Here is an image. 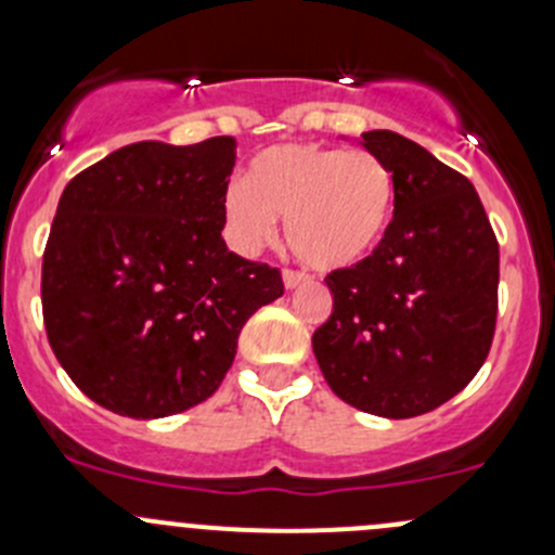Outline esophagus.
Wrapping results in <instances>:
<instances>
[{"label":"esophagus","instance_id":"1","mask_svg":"<svg viewBox=\"0 0 555 555\" xmlns=\"http://www.w3.org/2000/svg\"><path fill=\"white\" fill-rule=\"evenodd\" d=\"M282 279H284V287H287V289H295V287H300V284L309 282V276H306V273L289 271V268L282 273Z\"/></svg>","mask_w":555,"mask_h":555}]
</instances>
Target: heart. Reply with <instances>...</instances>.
Segmentation results:
<instances>
[{
    "label": "heart",
    "mask_w": 555,
    "mask_h": 555,
    "mask_svg": "<svg viewBox=\"0 0 555 555\" xmlns=\"http://www.w3.org/2000/svg\"><path fill=\"white\" fill-rule=\"evenodd\" d=\"M397 206L395 173L365 150L276 144L257 155L244 182L222 195L228 236L257 251L276 233V217L293 255L317 271H344L378 249Z\"/></svg>",
    "instance_id": "1"
}]
</instances>
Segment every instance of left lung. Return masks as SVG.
<instances>
[{
    "label": "left lung",
    "mask_w": 555,
    "mask_h": 555,
    "mask_svg": "<svg viewBox=\"0 0 555 555\" xmlns=\"http://www.w3.org/2000/svg\"><path fill=\"white\" fill-rule=\"evenodd\" d=\"M360 144L395 173L389 233L333 271V313L313 333L330 389L384 418L435 411L473 382L496 324L500 244L473 182L395 131Z\"/></svg>",
    "instance_id": "1"
}]
</instances>
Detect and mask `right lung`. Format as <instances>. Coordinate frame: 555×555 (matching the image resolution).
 <instances>
[{"mask_svg": "<svg viewBox=\"0 0 555 555\" xmlns=\"http://www.w3.org/2000/svg\"><path fill=\"white\" fill-rule=\"evenodd\" d=\"M236 139L137 142L64 188L42 257V317L69 378L112 413L164 418L217 391L282 273L222 238Z\"/></svg>", "mask_w": 555, "mask_h": 555, "instance_id": "right-lung-1", "label": "right lung"}]
</instances>
